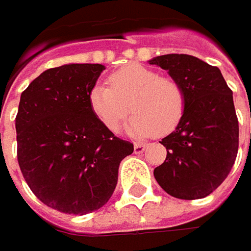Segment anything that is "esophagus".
<instances>
[{"instance_id": "esophagus-1", "label": "esophagus", "mask_w": 251, "mask_h": 251, "mask_svg": "<svg viewBox=\"0 0 251 251\" xmlns=\"http://www.w3.org/2000/svg\"><path fill=\"white\" fill-rule=\"evenodd\" d=\"M147 148V144H142V142H135L134 144V152L135 153H142Z\"/></svg>"}]
</instances>
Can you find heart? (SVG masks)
I'll use <instances>...</instances> for the list:
<instances>
[{"label": "heart", "mask_w": 251, "mask_h": 251, "mask_svg": "<svg viewBox=\"0 0 251 251\" xmlns=\"http://www.w3.org/2000/svg\"><path fill=\"white\" fill-rule=\"evenodd\" d=\"M130 106H128V103ZM88 104L98 121L116 131L131 110L135 114L126 131L137 138L175 130L186 110V93L180 83L160 76L141 64H128L109 76V86L96 83L88 93Z\"/></svg>", "instance_id": "obj_1"}]
</instances>
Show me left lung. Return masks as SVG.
Wrapping results in <instances>:
<instances>
[{
    "label": "left lung",
    "instance_id": "left-lung-1",
    "mask_svg": "<svg viewBox=\"0 0 251 251\" xmlns=\"http://www.w3.org/2000/svg\"><path fill=\"white\" fill-rule=\"evenodd\" d=\"M150 64L166 70L186 93L183 119L160 141L168 155L153 176L172 197H207L236 159L239 123L232 91L218 67L188 54L159 55Z\"/></svg>",
    "mask_w": 251,
    "mask_h": 251
}]
</instances>
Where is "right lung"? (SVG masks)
Instances as JSON below:
<instances>
[{
	"instance_id": "obj_1",
	"label": "right lung",
	"mask_w": 251,
	"mask_h": 251,
	"mask_svg": "<svg viewBox=\"0 0 251 251\" xmlns=\"http://www.w3.org/2000/svg\"><path fill=\"white\" fill-rule=\"evenodd\" d=\"M103 70L101 64L50 68L21 95L15 119L19 168L34 196L64 214L103 207L120 162L134 151L89 109L88 93Z\"/></svg>"
}]
</instances>
